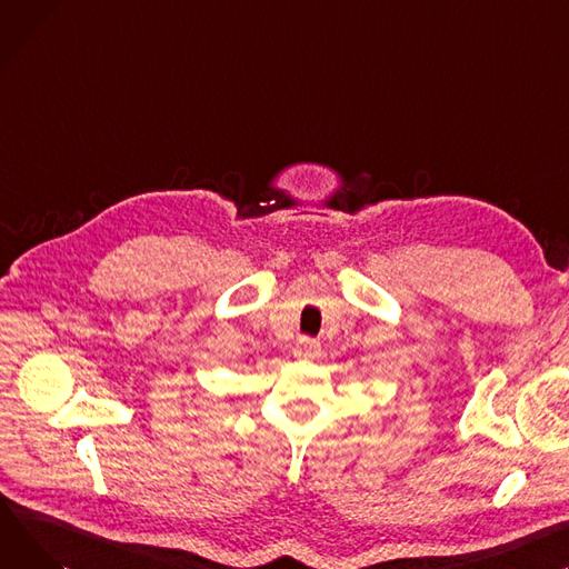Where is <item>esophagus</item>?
Returning a JSON list of instances; mask_svg holds the SVG:
<instances>
[{
	"label": "esophagus",
	"instance_id": "obj_1",
	"mask_svg": "<svg viewBox=\"0 0 569 569\" xmlns=\"http://www.w3.org/2000/svg\"><path fill=\"white\" fill-rule=\"evenodd\" d=\"M320 355V348L316 340L311 338H299L297 346H295V357L297 359H316Z\"/></svg>",
	"mask_w": 569,
	"mask_h": 569
}]
</instances>
